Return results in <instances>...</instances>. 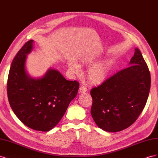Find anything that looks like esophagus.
<instances>
[{"instance_id": "34e87169", "label": "esophagus", "mask_w": 158, "mask_h": 158, "mask_svg": "<svg viewBox=\"0 0 158 158\" xmlns=\"http://www.w3.org/2000/svg\"><path fill=\"white\" fill-rule=\"evenodd\" d=\"M85 92H87V88L85 86H84V85H81L79 88V92L80 93H84Z\"/></svg>"}]
</instances>
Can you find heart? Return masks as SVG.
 <instances>
[{
  "instance_id": "obj_1",
  "label": "heart",
  "mask_w": 158,
  "mask_h": 158,
  "mask_svg": "<svg viewBox=\"0 0 158 158\" xmlns=\"http://www.w3.org/2000/svg\"><path fill=\"white\" fill-rule=\"evenodd\" d=\"M84 63L87 61L84 60ZM69 69L74 73L78 74L80 73L79 66L74 63L69 65ZM110 70V64L109 63H100L94 65L91 67L87 73V77L91 83L98 84L103 82L106 79Z\"/></svg>"
}]
</instances>
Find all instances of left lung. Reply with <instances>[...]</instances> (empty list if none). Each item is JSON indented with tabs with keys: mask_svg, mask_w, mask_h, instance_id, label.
I'll return each mask as SVG.
<instances>
[{
	"mask_svg": "<svg viewBox=\"0 0 158 158\" xmlns=\"http://www.w3.org/2000/svg\"><path fill=\"white\" fill-rule=\"evenodd\" d=\"M129 64L90 91L91 114L96 125L106 131L116 132L129 127L146 106L151 76L138 49Z\"/></svg>",
	"mask_w": 158,
	"mask_h": 158,
	"instance_id": "left-lung-1",
	"label": "left lung"
}]
</instances>
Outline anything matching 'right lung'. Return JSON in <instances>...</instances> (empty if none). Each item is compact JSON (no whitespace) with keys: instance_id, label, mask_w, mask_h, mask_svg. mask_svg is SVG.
<instances>
[{"instance_id":"1","label":"right lung","mask_w":158,"mask_h":158,"mask_svg":"<svg viewBox=\"0 0 158 158\" xmlns=\"http://www.w3.org/2000/svg\"><path fill=\"white\" fill-rule=\"evenodd\" d=\"M33 42L27 41L12 60L7 81L8 98L12 111L22 123L33 130L47 132L63 117L78 93L79 82L66 80L53 69H49L41 78L30 77L25 63Z\"/></svg>"}]
</instances>
